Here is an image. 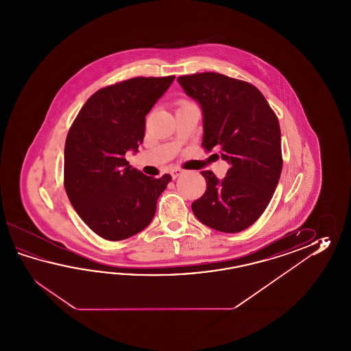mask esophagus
<instances>
[{"instance_id": "34e87169", "label": "esophagus", "mask_w": 351, "mask_h": 351, "mask_svg": "<svg viewBox=\"0 0 351 351\" xmlns=\"http://www.w3.org/2000/svg\"><path fill=\"white\" fill-rule=\"evenodd\" d=\"M184 173V171L183 169H180V168H174V169H172V172H171V174H172V178L176 179L178 178L179 176H182Z\"/></svg>"}]
</instances>
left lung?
Masks as SVG:
<instances>
[{
	"label": "left lung",
	"mask_w": 351,
	"mask_h": 351,
	"mask_svg": "<svg viewBox=\"0 0 351 351\" xmlns=\"http://www.w3.org/2000/svg\"><path fill=\"white\" fill-rule=\"evenodd\" d=\"M203 114L202 147H217L230 169L223 179L203 171L207 189L192 203L202 223L236 233L254 224L276 189L282 171L276 114L254 85L217 73L177 79Z\"/></svg>",
	"instance_id": "1"
}]
</instances>
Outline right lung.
<instances>
[{
	"label": "right lung",
	"mask_w": 351,
	"mask_h": 351,
	"mask_svg": "<svg viewBox=\"0 0 351 351\" xmlns=\"http://www.w3.org/2000/svg\"><path fill=\"white\" fill-rule=\"evenodd\" d=\"M174 76L133 77L97 90L67 133L64 186L76 213L109 241L129 239L149 226L159 195L172 177L153 178L129 165L138 152L145 115Z\"/></svg>",
	"instance_id": "obj_1"
}]
</instances>
